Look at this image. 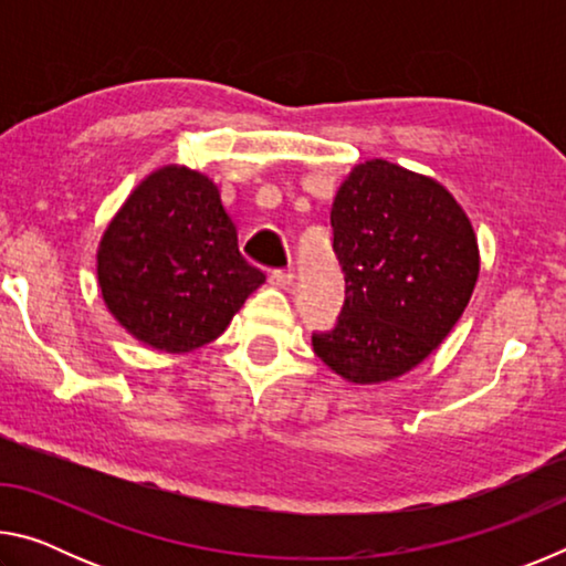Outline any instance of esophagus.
I'll use <instances>...</instances> for the list:
<instances>
[{"label":"esophagus","mask_w":566,"mask_h":566,"mask_svg":"<svg viewBox=\"0 0 566 566\" xmlns=\"http://www.w3.org/2000/svg\"><path fill=\"white\" fill-rule=\"evenodd\" d=\"M292 280H294V274L290 270H276L270 274V284L276 286V290H286V286L292 284Z\"/></svg>","instance_id":"esophagus-1"}]
</instances>
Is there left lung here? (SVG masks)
<instances>
[{
  "label": "left lung",
  "instance_id": "obj_1",
  "mask_svg": "<svg viewBox=\"0 0 566 566\" xmlns=\"http://www.w3.org/2000/svg\"><path fill=\"white\" fill-rule=\"evenodd\" d=\"M347 300L314 354L352 385H381L419 367L472 300L479 244L462 205L437 179L367 159L332 205Z\"/></svg>",
  "mask_w": 566,
  "mask_h": 566
}]
</instances>
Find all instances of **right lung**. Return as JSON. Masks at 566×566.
Segmentation results:
<instances>
[{
    "instance_id": "add662e5",
    "label": "right lung",
    "mask_w": 566,
    "mask_h": 566,
    "mask_svg": "<svg viewBox=\"0 0 566 566\" xmlns=\"http://www.w3.org/2000/svg\"><path fill=\"white\" fill-rule=\"evenodd\" d=\"M102 300L134 339L167 354L214 342L264 274L237 247V227L219 187L202 171H151L97 247Z\"/></svg>"
}]
</instances>
